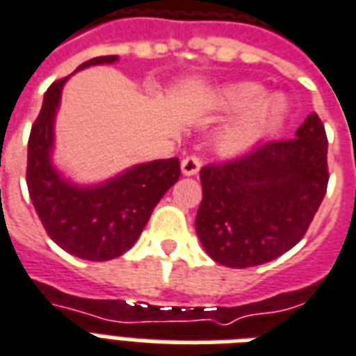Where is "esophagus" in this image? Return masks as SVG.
<instances>
[{
    "label": "esophagus",
    "mask_w": 356,
    "mask_h": 356,
    "mask_svg": "<svg viewBox=\"0 0 356 356\" xmlns=\"http://www.w3.org/2000/svg\"><path fill=\"white\" fill-rule=\"evenodd\" d=\"M200 158H196V156H186L181 160V173L186 175V177H193L196 175L198 171H200Z\"/></svg>",
    "instance_id": "34e87169"
}]
</instances>
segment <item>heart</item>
Here are the masks:
<instances>
[{"mask_svg":"<svg viewBox=\"0 0 356 356\" xmlns=\"http://www.w3.org/2000/svg\"><path fill=\"white\" fill-rule=\"evenodd\" d=\"M263 88L254 81L229 83L211 93L209 101L225 112H240L217 137V148L223 154H240L282 124L288 106L282 95L270 93L261 99Z\"/></svg>","mask_w":356,"mask_h":356,"instance_id":"obj_1","label":"heart"}]
</instances>
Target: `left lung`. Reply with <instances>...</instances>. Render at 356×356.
I'll return each instance as SVG.
<instances>
[{
	"instance_id": "1",
	"label": "left lung",
	"mask_w": 356,
	"mask_h": 356,
	"mask_svg": "<svg viewBox=\"0 0 356 356\" xmlns=\"http://www.w3.org/2000/svg\"><path fill=\"white\" fill-rule=\"evenodd\" d=\"M328 139L309 114L296 137L200 170L196 234L213 261L246 268L273 261L303 238L328 186Z\"/></svg>"
}]
</instances>
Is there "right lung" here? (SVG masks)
Instances as JSON below:
<instances>
[{
	"label": "right lung",
	"instance_id": "obj_1",
	"mask_svg": "<svg viewBox=\"0 0 356 356\" xmlns=\"http://www.w3.org/2000/svg\"><path fill=\"white\" fill-rule=\"evenodd\" d=\"M118 63V55L91 58L76 68ZM70 78V76H68ZM55 81L43 95L40 116L28 140V193L51 240L88 261H108L137 242L162 196L177 183V158L152 160L127 168L114 177L80 185L65 177L53 162L55 120L63 88Z\"/></svg>",
	"mask_w": 356,
	"mask_h": 356
}]
</instances>
